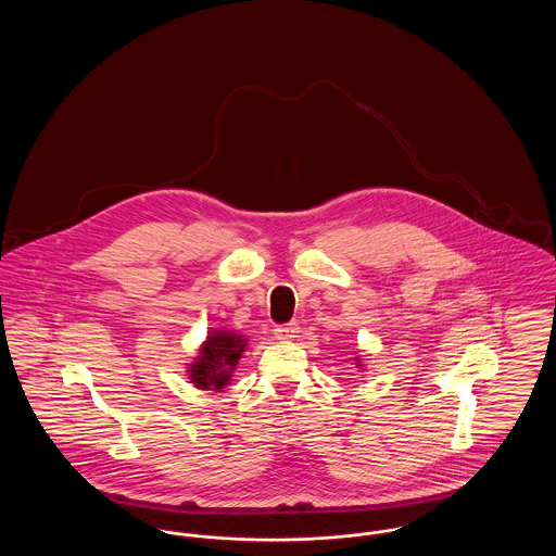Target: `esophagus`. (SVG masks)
<instances>
[{"mask_svg": "<svg viewBox=\"0 0 556 556\" xmlns=\"http://www.w3.org/2000/svg\"><path fill=\"white\" fill-rule=\"evenodd\" d=\"M298 333H300V325L298 323H286V325H279L275 329V338L279 342H291V340L298 338Z\"/></svg>", "mask_w": 556, "mask_h": 556, "instance_id": "34e87169", "label": "esophagus"}]
</instances>
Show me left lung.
<instances>
[{
	"instance_id": "1",
	"label": "left lung",
	"mask_w": 556,
	"mask_h": 556,
	"mask_svg": "<svg viewBox=\"0 0 556 556\" xmlns=\"http://www.w3.org/2000/svg\"><path fill=\"white\" fill-rule=\"evenodd\" d=\"M354 361H356V367H358V369H363V363H361V358H358V356H356V358H354Z\"/></svg>"
}]
</instances>
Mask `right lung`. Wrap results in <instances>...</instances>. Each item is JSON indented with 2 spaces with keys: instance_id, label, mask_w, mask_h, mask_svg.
<instances>
[{
  "instance_id": "obj_1",
  "label": "right lung",
  "mask_w": 556,
  "mask_h": 556,
  "mask_svg": "<svg viewBox=\"0 0 556 556\" xmlns=\"http://www.w3.org/2000/svg\"><path fill=\"white\" fill-rule=\"evenodd\" d=\"M248 348V338L231 329H211L198 356L189 363L187 375L198 390L223 392L229 386L241 354Z\"/></svg>"
}]
</instances>
